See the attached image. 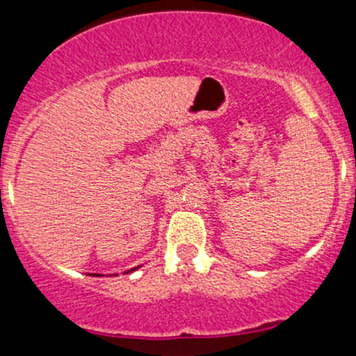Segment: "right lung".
<instances>
[{"label": "right lung", "mask_w": 356, "mask_h": 356, "mask_svg": "<svg viewBox=\"0 0 356 356\" xmlns=\"http://www.w3.org/2000/svg\"><path fill=\"white\" fill-rule=\"evenodd\" d=\"M136 269H137V268H134V269H129V271H127V273H132V271H136ZM127 273H125V275H127ZM93 276H95V275H93ZM97 276H100V275H97Z\"/></svg>", "instance_id": "obj_1"}]
</instances>
